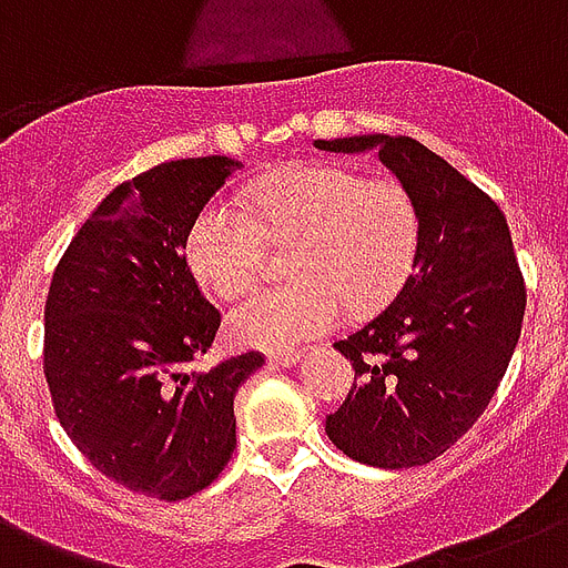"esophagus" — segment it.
I'll return each instance as SVG.
<instances>
[{"instance_id": "esophagus-1", "label": "esophagus", "mask_w": 568, "mask_h": 568, "mask_svg": "<svg viewBox=\"0 0 568 568\" xmlns=\"http://www.w3.org/2000/svg\"><path fill=\"white\" fill-rule=\"evenodd\" d=\"M267 363L288 368V365L301 363V351H274V354H267Z\"/></svg>"}]
</instances>
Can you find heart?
<instances>
[{"label":"heart","instance_id":"1","mask_svg":"<svg viewBox=\"0 0 568 568\" xmlns=\"http://www.w3.org/2000/svg\"><path fill=\"white\" fill-rule=\"evenodd\" d=\"M267 239H297L292 283L258 285L230 312L235 342L292 351L327 336L347 312L372 315L404 288L422 244L413 191L395 176H359L338 164H288L250 189V212L209 200L191 217L185 258L221 297L262 271Z\"/></svg>","mask_w":568,"mask_h":568}]
</instances>
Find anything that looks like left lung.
Masks as SVG:
<instances>
[{"mask_svg":"<svg viewBox=\"0 0 568 568\" xmlns=\"http://www.w3.org/2000/svg\"><path fill=\"white\" fill-rule=\"evenodd\" d=\"M315 146L377 150L422 214L404 288L336 342L354 365V386L327 415V436L368 466H424L471 430L519 345L528 288L510 226L493 196L415 138L354 135Z\"/></svg>","mask_w":568,"mask_h":568,"instance_id":"left-lung-1","label":"left lung"}]
</instances>
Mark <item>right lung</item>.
<instances>
[{"label": "right lung", "instance_id": "1", "mask_svg": "<svg viewBox=\"0 0 568 568\" xmlns=\"http://www.w3.org/2000/svg\"><path fill=\"white\" fill-rule=\"evenodd\" d=\"M239 168L226 155L176 159L102 200L55 265L43 374L61 427L97 471L132 493L182 501L235 450V392L258 351L194 372L221 312L205 301L185 232Z\"/></svg>", "mask_w": 568, "mask_h": 568}]
</instances>
